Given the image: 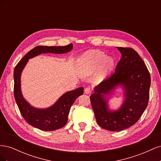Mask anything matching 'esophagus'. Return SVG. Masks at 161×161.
<instances>
[{"instance_id":"esophagus-1","label":"esophagus","mask_w":161,"mask_h":161,"mask_svg":"<svg viewBox=\"0 0 161 161\" xmlns=\"http://www.w3.org/2000/svg\"><path fill=\"white\" fill-rule=\"evenodd\" d=\"M92 89H91V86H86V88L85 89V92L86 94H89L91 92Z\"/></svg>"}]
</instances>
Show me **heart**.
<instances>
[{"instance_id": "obj_1", "label": "heart", "mask_w": 161, "mask_h": 161, "mask_svg": "<svg viewBox=\"0 0 161 161\" xmlns=\"http://www.w3.org/2000/svg\"><path fill=\"white\" fill-rule=\"evenodd\" d=\"M103 62H105V69L108 70L111 69L114 64L113 60L110 58H106L104 53L97 50H91L85 53L78 60V64L84 70H94Z\"/></svg>"}]
</instances>
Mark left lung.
<instances>
[{"instance_id":"8db88e82","label":"left lung","mask_w":161,"mask_h":161,"mask_svg":"<svg viewBox=\"0 0 161 161\" xmlns=\"http://www.w3.org/2000/svg\"><path fill=\"white\" fill-rule=\"evenodd\" d=\"M118 49L121 58L115 72L97 86L90 96L97 124L112 131L125 130L137 122L147 108L150 86L149 71L138 53L130 47ZM118 85L124 87L125 101L118 110L109 111L104 95Z\"/></svg>"}]
</instances>
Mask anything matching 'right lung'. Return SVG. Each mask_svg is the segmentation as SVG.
Returning <instances> with one entry per match:
<instances>
[{
	"label": "right lung",
	"instance_id": "obj_1",
	"mask_svg": "<svg viewBox=\"0 0 161 161\" xmlns=\"http://www.w3.org/2000/svg\"><path fill=\"white\" fill-rule=\"evenodd\" d=\"M72 49V44L65 46H36L29 52L19 62L14 70V95L23 118L36 128L44 131H53L64 126L71 106L78 97L83 94L84 89L79 87L66 92L60 97L54 105L47 109L33 108L23 98L21 91V75L28 60L42 53H64Z\"/></svg>",
	"mask_w": 161,
	"mask_h": 161
}]
</instances>
